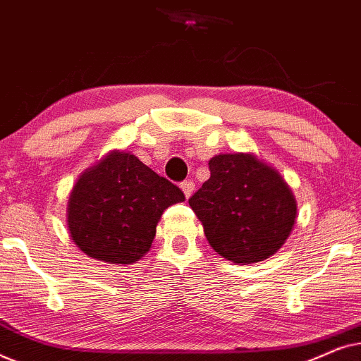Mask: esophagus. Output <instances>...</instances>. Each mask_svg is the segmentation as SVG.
<instances>
[{"instance_id": "esophagus-1", "label": "esophagus", "mask_w": 361, "mask_h": 361, "mask_svg": "<svg viewBox=\"0 0 361 361\" xmlns=\"http://www.w3.org/2000/svg\"><path fill=\"white\" fill-rule=\"evenodd\" d=\"M180 187H182V190H184V194H185L187 199H189V197L194 194V190H195V184L192 180H184L180 184Z\"/></svg>"}]
</instances>
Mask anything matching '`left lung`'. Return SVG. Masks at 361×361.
I'll return each instance as SVG.
<instances>
[{"mask_svg": "<svg viewBox=\"0 0 361 361\" xmlns=\"http://www.w3.org/2000/svg\"><path fill=\"white\" fill-rule=\"evenodd\" d=\"M210 179L189 199L207 240L225 259L256 263L274 255L293 230L298 204L283 177L253 154H220Z\"/></svg>", "mask_w": 361, "mask_h": 361, "instance_id": "1", "label": "left lung"}]
</instances>
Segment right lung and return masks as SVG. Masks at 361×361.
I'll return each instance as SVG.
<instances>
[{"instance_id": "right-lung-1", "label": "right lung", "mask_w": 361, "mask_h": 361, "mask_svg": "<svg viewBox=\"0 0 361 361\" xmlns=\"http://www.w3.org/2000/svg\"><path fill=\"white\" fill-rule=\"evenodd\" d=\"M185 195L130 152H111L83 172L68 199L72 240L90 258L131 264L147 253L162 212Z\"/></svg>"}]
</instances>
